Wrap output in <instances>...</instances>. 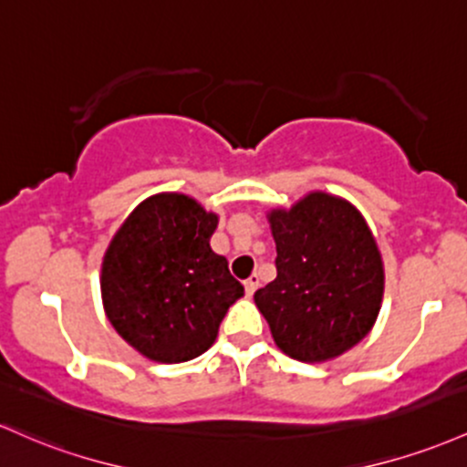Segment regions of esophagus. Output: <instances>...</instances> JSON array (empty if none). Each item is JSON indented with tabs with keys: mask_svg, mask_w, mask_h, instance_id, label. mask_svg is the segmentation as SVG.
Returning a JSON list of instances; mask_svg holds the SVG:
<instances>
[{
	"mask_svg": "<svg viewBox=\"0 0 467 467\" xmlns=\"http://www.w3.org/2000/svg\"><path fill=\"white\" fill-rule=\"evenodd\" d=\"M244 285H245V292H248V295H253V292L259 288V275H250L248 279L244 281Z\"/></svg>",
	"mask_w": 467,
	"mask_h": 467,
	"instance_id": "34e87169",
	"label": "esophagus"
}]
</instances>
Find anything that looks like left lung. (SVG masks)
Returning a JSON list of instances; mask_svg holds the SVG:
<instances>
[{
  "mask_svg": "<svg viewBox=\"0 0 467 467\" xmlns=\"http://www.w3.org/2000/svg\"><path fill=\"white\" fill-rule=\"evenodd\" d=\"M276 279L254 292L275 343L299 361H326L357 346L375 324L383 264L355 206L310 192L273 210Z\"/></svg>",
  "mask_w": 467,
  "mask_h": 467,
  "instance_id": "left-lung-1",
  "label": "left lung"
}]
</instances>
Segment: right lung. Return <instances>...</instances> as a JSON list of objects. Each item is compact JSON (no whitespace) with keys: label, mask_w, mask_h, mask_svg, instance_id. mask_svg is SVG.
I'll return each mask as SVG.
<instances>
[{"label":"right lung","mask_w":467,"mask_h":467,"mask_svg":"<svg viewBox=\"0 0 467 467\" xmlns=\"http://www.w3.org/2000/svg\"><path fill=\"white\" fill-rule=\"evenodd\" d=\"M217 214L186 194L146 199L117 230L101 296L112 327L143 357L179 363L208 350L244 285L210 237Z\"/></svg>","instance_id":"1"}]
</instances>
